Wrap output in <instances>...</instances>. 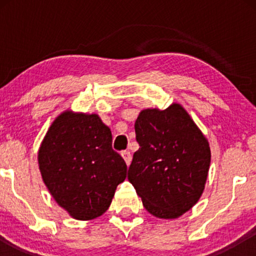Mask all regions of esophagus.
<instances>
[{
	"label": "esophagus",
	"instance_id": "obj_1",
	"mask_svg": "<svg viewBox=\"0 0 256 256\" xmlns=\"http://www.w3.org/2000/svg\"><path fill=\"white\" fill-rule=\"evenodd\" d=\"M122 157H124V160H126V163H127V166H129V164L132 163V154L129 150H124V152H121Z\"/></svg>",
	"mask_w": 256,
	"mask_h": 256
}]
</instances>
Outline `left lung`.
<instances>
[{
    "label": "left lung",
    "mask_w": 256,
    "mask_h": 256,
    "mask_svg": "<svg viewBox=\"0 0 256 256\" xmlns=\"http://www.w3.org/2000/svg\"><path fill=\"white\" fill-rule=\"evenodd\" d=\"M140 148L128 180L146 211L174 219L188 211L204 191L211 152L208 140L180 104L144 110L135 122Z\"/></svg>",
    "instance_id": "obj_1"
}]
</instances>
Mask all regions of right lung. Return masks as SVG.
I'll return each instance as SVG.
<instances>
[{"label": "right lung", "mask_w": 256, "mask_h": 256, "mask_svg": "<svg viewBox=\"0 0 256 256\" xmlns=\"http://www.w3.org/2000/svg\"><path fill=\"white\" fill-rule=\"evenodd\" d=\"M112 132L96 114L65 112L42 142L38 163L54 200L73 218L90 220L110 208L127 164L112 148Z\"/></svg>", "instance_id": "add662e5"}]
</instances>
